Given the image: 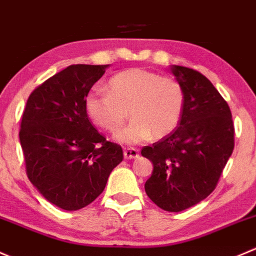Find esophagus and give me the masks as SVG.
<instances>
[{"instance_id": "esophagus-1", "label": "esophagus", "mask_w": 256, "mask_h": 256, "mask_svg": "<svg viewBox=\"0 0 256 256\" xmlns=\"http://www.w3.org/2000/svg\"><path fill=\"white\" fill-rule=\"evenodd\" d=\"M123 155H124V159H136L139 156V152L136 148H124L123 150Z\"/></svg>"}]
</instances>
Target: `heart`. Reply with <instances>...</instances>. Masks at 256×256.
<instances>
[{"label": "heart", "mask_w": 256, "mask_h": 256, "mask_svg": "<svg viewBox=\"0 0 256 256\" xmlns=\"http://www.w3.org/2000/svg\"><path fill=\"white\" fill-rule=\"evenodd\" d=\"M185 90L176 78L144 69H129L112 76L107 91L92 90L85 100L86 114L124 143H140L152 136L162 139L175 130L185 108Z\"/></svg>", "instance_id": "1"}]
</instances>
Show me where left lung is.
<instances>
[{
	"mask_svg": "<svg viewBox=\"0 0 256 256\" xmlns=\"http://www.w3.org/2000/svg\"><path fill=\"white\" fill-rule=\"evenodd\" d=\"M185 90V108L175 130L144 146L152 162L146 182L150 200L168 212H181L213 192L234 149V124L228 104L198 71L174 65Z\"/></svg>",
	"mask_w": 256,
	"mask_h": 256,
	"instance_id": "obj_1",
	"label": "left lung"
}]
</instances>
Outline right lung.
<instances>
[{"label":"right lung","instance_id":"obj_1","mask_svg":"<svg viewBox=\"0 0 256 256\" xmlns=\"http://www.w3.org/2000/svg\"><path fill=\"white\" fill-rule=\"evenodd\" d=\"M107 65H70L32 91L20 140L30 181L50 204L78 210L104 192L123 150L90 122L85 100Z\"/></svg>","mask_w":256,"mask_h":256}]
</instances>
